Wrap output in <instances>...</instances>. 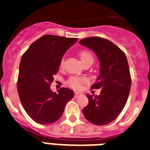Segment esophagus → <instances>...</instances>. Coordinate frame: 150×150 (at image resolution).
<instances>
[{
  "label": "esophagus",
  "mask_w": 150,
  "mask_h": 150,
  "mask_svg": "<svg viewBox=\"0 0 150 150\" xmlns=\"http://www.w3.org/2000/svg\"><path fill=\"white\" fill-rule=\"evenodd\" d=\"M83 94L81 93H79V92H75V98H77V97H79V96H82Z\"/></svg>",
  "instance_id": "1"
}]
</instances>
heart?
I'll list each match as a JSON object with an SVG mask.
<instances>
[{
	"instance_id": "b5f03b06",
	"label": "heart",
	"mask_w": 150,
	"mask_h": 150,
	"mask_svg": "<svg viewBox=\"0 0 150 150\" xmlns=\"http://www.w3.org/2000/svg\"><path fill=\"white\" fill-rule=\"evenodd\" d=\"M80 58L83 63L86 62L87 61H93V57L92 53L89 51H82L80 53ZM64 64V59L61 61V67ZM88 83V79L84 77H77V76H72L67 80V85L74 89L79 90L81 89L82 86Z\"/></svg>"
}]
</instances>
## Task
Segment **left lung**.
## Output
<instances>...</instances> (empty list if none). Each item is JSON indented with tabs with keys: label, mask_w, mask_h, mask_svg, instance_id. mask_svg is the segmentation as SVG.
<instances>
[{
	"label": "left lung",
	"mask_w": 150,
	"mask_h": 150,
	"mask_svg": "<svg viewBox=\"0 0 150 150\" xmlns=\"http://www.w3.org/2000/svg\"><path fill=\"white\" fill-rule=\"evenodd\" d=\"M79 43L92 50L100 61V74L93 89H101L99 96L87 94L88 105L83 114L95 125L113 122L126 105L131 89V75L126 55L111 41L100 37H89Z\"/></svg>",
	"instance_id": "1"
}]
</instances>
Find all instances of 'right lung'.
<instances>
[{"label": "right lung", "mask_w": 150, "mask_h": 150, "mask_svg": "<svg viewBox=\"0 0 150 150\" xmlns=\"http://www.w3.org/2000/svg\"><path fill=\"white\" fill-rule=\"evenodd\" d=\"M77 38L53 35H43L33 42L21 58L18 92L21 103L31 119L40 124H51L60 119L66 104L74 97V92L62 88L50 89L67 50Z\"/></svg>", "instance_id": "1"}]
</instances>
